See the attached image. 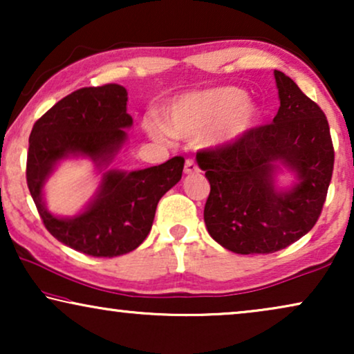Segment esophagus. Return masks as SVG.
<instances>
[{"mask_svg": "<svg viewBox=\"0 0 354 354\" xmlns=\"http://www.w3.org/2000/svg\"><path fill=\"white\" fill-rule=\"evenodd\" d=\"M183 171H185V174H198L200 172V167H198V164L193 159H187Z\"/></svg>", "mask_w": 354, "mask_h": 354, "instance_id": "esophagus-1", "label": "esophagus"}]
</instances>
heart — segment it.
<instances>
[{
    "label": "heart",
    "instance_id": "b5f03b06",
    "mask_svg": "<svg viewBox=\"0 0 354 354\" xmlns=\"http://www.w3.org/2000/svg\"><path fill=\"white\" fill-rule=\"evenodd\" d=\"M258 118V106L236 86L188 91L178 96L164 109L161 120L145 119V130L154 140H167L169 135L178 138H196L205 133L209 147H224L248 132Z\"/></svg>",
    "mask_w": 354,
    "mask_h": 354
}]
</instances>
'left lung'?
Returning a JSON list of instances; mask_svg holds the SVG:
<instances>
[{
	"instance_id": "1",
	"label": "left lung",
	"mask_w": 354,
	"mask_h": 354,
	"mask_svg": "<svg viewBox=\"0 0 354 354\" xmlns=\"http://www.w3.org/2000/svg\"><path fill=\"white\" fill-rule=\"evenodd\" d=\"M280 108L270 124L236 142L201 149L196 161L211 192L205 224L217 243L239 254H269L306 235L321 216L333 172V145L324 111L280 71H274ZM282 163L299 182L277 191Z\"/></svg>"
}]
</instances>
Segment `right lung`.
I'll return each instance as SVG.
<instances>
[{
	"label": "right lung",
	"instance_id": "add662e5",
	"mask_svg": "<svg viewBox=\"0 0 354 354\" xmlns=\"http://www.w3.org/2000/svg\"><path fill=\"white\" fill-rule=\"evenodd\" d=\"M122 85L85 86L67 95L33 124L28 138L27 185L46 230L80 253L114 258L138 248L151 230L159 200L182 178L185 159L176 156L142 171H109L93 200L79 216H53L43 203V185L57 161L91 158L108 166L132 125Z\"/></svg>",
	"mask_w": 354,
	"mask_h": 354
}]
</instances>
